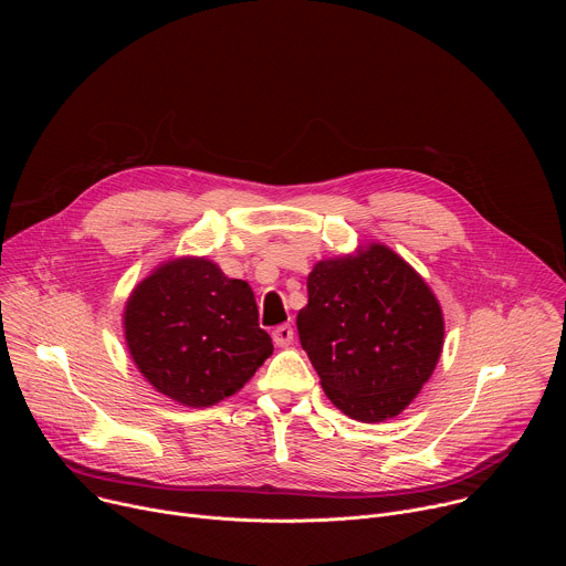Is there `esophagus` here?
Returning <instances> with one entry per match:
<instances>
[{"label":"esophagus","instance_id":"obj_1","mask_svg":"<svg viewBox=\"0 0 566 566\" xmlns=\"http://www.w3.org/2000/svg\"><path fill=\"white\" fill-rule=\"evenodd\" d=\"M273 343L277 347H289L293 343V327L291 325H280L273 329Z\"/></svg>","mask_w":566,"mask_h":566}]
</instances>
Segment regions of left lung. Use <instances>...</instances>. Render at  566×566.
<instances>
[{
  "instance_id": "8db88e82",
  "label": "left lung",
  "mask_w": 566,
  "mask_h": 566,
  "mask_svg": "<svg viewBox=\"0 0 566 566\" xmlns=\"http://www.w3.org/2000/svg\"><path fill=\"white\" fill-rule=\"evenodd\" d=\"M297 313L302 349L347 417L387 421L406 410L443 349V313L426 280L391 249L322 260Z\"/></svg>"
}]
</instances>
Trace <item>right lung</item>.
Instances as JSON below:
<instances>
[{"instance_id":"add662e5","label":"right lung","mask_w":566,"mask_h":566,"mask_svg":"<svg viewBox=\"0 0 566 566\" xmlns=\"http://www.w3.org/2000/svg\"><path fill=\"white\" fill-rule=\"evenodd\" d=\"M123 327L145 380L188 408L232 396L273 354L249 282L206 258L160 264L132 291Z\"/></svg>"}]
</instances>
